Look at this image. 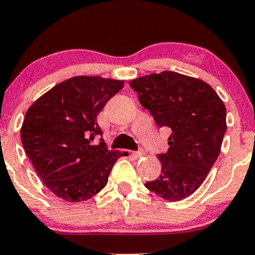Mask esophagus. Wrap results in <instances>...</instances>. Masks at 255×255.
Returning <instances> with one entry per match:
<instances>
[{
    "instance_id": "esophagus-1",
    "label": "esophagus",
    "mask_w": 255,
    "mask_h": 255,
    "mask_svg": "<svg viewBox=\"0 0 255 255\" xmlns=\"http://www.w3.org/2000/svg\"><path fill=\"white\" fill-rule=\"evenodd\" d=\"M133 156L135 157V158L142 157V156H144V151H134L133 152Z\"/></svg>"
}]
</instances>
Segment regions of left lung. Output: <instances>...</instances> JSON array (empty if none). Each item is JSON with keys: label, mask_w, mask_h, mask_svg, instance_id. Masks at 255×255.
<instances>
[{"label": "left lung", "mask_w": 255, "mask_h": 255, "mask_svg": "<svg viewBox=\"0 0 255 255\" xmlns=\"http://www.w3.org/2000/svg\"><path fill=\"white\" fill-rule=\"evenodd\" d=\"M139 102L159 128L169 127V150L158 154L162 172L145 187L177 201L193 194L215 164L227 130L224 103L210 85L176 72L130 81Z\"/></svg>", "instance_id": "obj_1"}]
</instances>
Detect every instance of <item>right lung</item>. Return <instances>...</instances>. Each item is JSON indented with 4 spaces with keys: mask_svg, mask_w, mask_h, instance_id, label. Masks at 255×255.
<instances>
[{
    "mask_svg": "<svg viewBox=\"0 0 255 255\" xmlns=\"http://www.w3.org/2000/svg\"><path fill=\"white\" fill-rule=\"evenodd\" d=\"M124 81L74 77L56 85L31 105L21 127V142L34 170L58 198L87 200L107 186L111 169L124 156L109 151L97 115Z\"/></svg>",
    "mask_w": 255,
    "mask_h": 255,
    "instance_id": "obj_1",
    "label": "right lung"
}]
</instances>
